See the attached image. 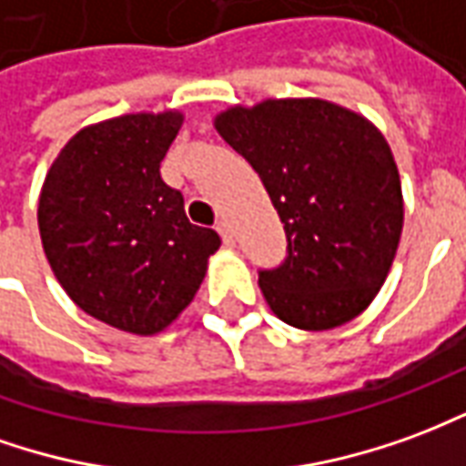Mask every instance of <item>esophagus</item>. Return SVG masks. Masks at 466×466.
Masks as SVG:
<instances>
[{"instance_id": "1", "label": "esophagus", "mask_w": 466, "mask_h": 466, "mask_svg": "<svg viewBox=\"0 0 466 466\" xmlns=\"http://www.w3.org/2000/svg\"><path fill=\"white\" fill-rule=\"evenodd\" d=\"M218 233H220V238L226 240L228 246H233V228H230L228 220H220V223H218Z\"/></svg>"}]
</instances>
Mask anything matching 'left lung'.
Masks as SVG:
<instances>
[{
	"label": "left lung",
	"mask_w": 466,
	"mask_h": 466,
	"mask_svg": "<svg viewBox=\"0 0 466 466\" xmlns=\"http://www.w3.org/2000/svg\"><path fill=\"white\" fill-rule=\"evenodd\" d=\"M218 135L258 173L289 238V258L260 270L270 311L329 331L369 309L397 256L404 198L381 130L319 97L230 105Z\"/></svg>",
	"instance_id": "1"
}]
</instances>
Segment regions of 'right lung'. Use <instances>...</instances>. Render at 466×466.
<instances>
[{
	"instance_id": "right-lung-1",
	"label": "right lung",
	"mask_w": 466,
	"mask_h": 466,
	"mask_svg": "<svg viewBox=\"0 0 466 466\" xmlns=\"http://www.w3.org/2000/svg\"><path fill=\"white\" fill-rule=\"evenodd\" d=\"M183 120L163 110L92 122L59 150L39 193V238L59 286L92 319L135 336L186 311L220 248L160 177Z\"/></svg>"
}]
</instances>
